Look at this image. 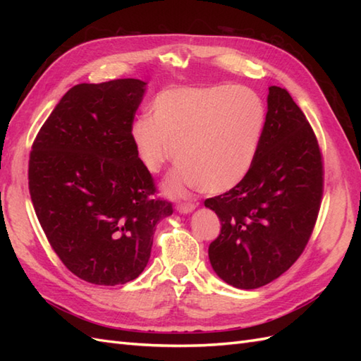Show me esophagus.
Segmentation results:
<instances>
[{"label":"esophagus","mask_w":361,"mask_h":361,"mask_svg":"<svg viewBox=\"0 0 361 361\" xmlns=\"http://www.w3.org/2000/svg\"><path fill=\"white\" fill-rule=\"evenodd\" d=\"M195 209V204L194 203H180L176 204V211L180 214H190Z\"/></svg>","instance_id":"obj_1"}]
</instances>
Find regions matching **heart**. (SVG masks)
<instances>
[{"label":"heart","instance_id":"b5f03b06","mask_svg":"<svg viewBox=\"0 0 361 361\" xmlns=\"http://www.w3.org/2000/svg\"><path fill=\"white\" fill-rule=\"evenodd\" d=\"M264 126L265 106L248 88L176 87L153 99L150 116L136 118L130 135L149 172H159L175 155L172 194L188 186L219 194L250 172Z\"/></svg>","mask_w":361,"mask_h":361}]
</instances>
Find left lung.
Returning <instances> with one entry per match:
<instances>
[{
    "mask_svg": "<svg viewBox=\"0 0 361 361\" xmlns=\"http://www.w3.org/2000/svg\"><path fill=\"white\" fill-rule=\"evenodd\" d=\"M267 105L250 172L204 202L221 221L208 250L212 270L243 290L267 286L296 262L323 197V159L309 121L283 88H268Z\"/></svg>",
    "mask_w": 361,
    "mask_h": 361,
    "instance_id": "1",
    "label": "left lung"
}]
</instances>
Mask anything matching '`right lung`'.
<instances>
[{"label": "right lung", "instance_id": "right-lung-1", "mask_svg": "<svg viewBox=\"0 0 361 361\" xmlns=\"http://www.w3.org/2000/svg\"><path fill=\"white\" fill-rule=\"evenodd\" d=\"M147 83H79L60 99L32 144L29 192L52 250L78 278L96 286L136 279L150 259L159 220L172 203L132 141Z\"/></svg>", "mask_w": 361, "mask_h": 361}]
</instances>
